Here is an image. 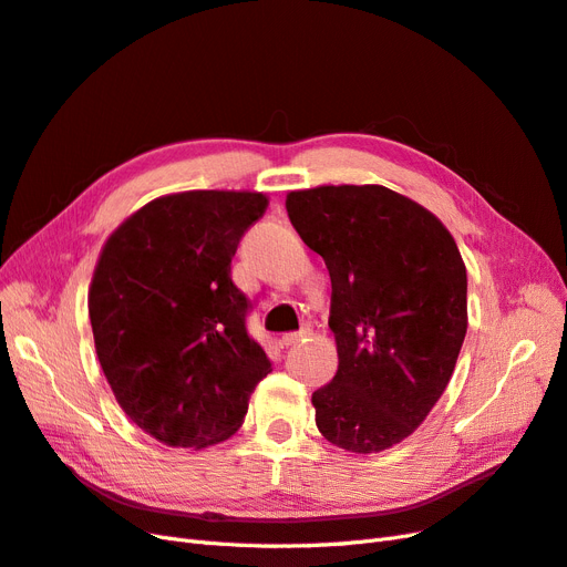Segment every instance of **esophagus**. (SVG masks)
I'll list each match as a JSON object with an SVG mask.
<instances>
[{"instance_id": "1", "label": "esophagus", "mask_w": 567, "mask_h": 567, "mask_svg": "<svg viewBox=\"0 0 567 567\" xmlns=\"http://www.w3.org/2000/svg\"><path fill=\"white\" fill-rule=\"evenodd\" d=\"M305 336H307V329L293 331V333H284V336H281V346H286V348H288V346H296V342L302 340Z\"/></svg>"}]
</instances>
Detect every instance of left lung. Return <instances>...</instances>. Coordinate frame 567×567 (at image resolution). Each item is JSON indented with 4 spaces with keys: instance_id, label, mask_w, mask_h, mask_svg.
<instances>
[{
    "instance_id": "left-lung-1",
    "label": "left lung",
    "mask_w": 567,
    "mask_h": 567,
    "mask_svg": "<svg viewBox=\"0 0 567 567\" xmlns=\"http://www.w3.org/2000/svg\"><path fill=\"white\" fill-rule=\"evenodd\" d=\"M290 225L331 274L338 371L312 394L319 433L383 452L447 388L468 329L466 265L442 221L379 184L290 192Z\"/></svg>"
}]
</instances>
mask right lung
Segmentation results:
<instances>
[{
  "mask_svg": "<svg viewBox=\"0 0 567 567\" xmlns=\"http://www.w3.org/2000/svg\"><path fill=\"white\" fill-rule=\"evenodd\" d=\"M265 210L267 196L250 192L163 196L101 250L90 288L101 369L125 414L169 447L231 437L271 373L231 281L238 241Z\"/></svg>",
  "mask_w": 567,
  "mask_h": 567,
  "instance_id": "add662e5",
  "label": "right lung"
}]
</instances>
